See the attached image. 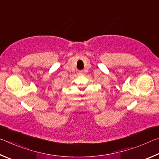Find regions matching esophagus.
Returning a JSON list of instances; mask_svg holds the SVG:
<instances>
[{"label": "esophagus", "mask_w": 159, "mask_h": 159, "mask_svg": "<svg viewBox=\"0 0 159 159\" xmlns=\"http://www.w3.org/2000/svg\"><path fill=\"white\" fill-rule=\"evenodd\" d=\"M78 74H79L80 75H83V71L82 70H79V71H78Z\"/></svg>", "instance_id": "esophagus-1"}]
</instances>
